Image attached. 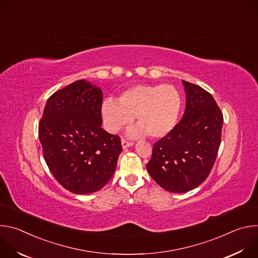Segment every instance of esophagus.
Here are the masks:
<instances>
[{
	"label": "esophagus",
	"mask_w": 258,
	"mask_h": 258,
	"mask_svg": "<svg viewBox=\"0 0 258 258\" xmlns=\"http://www.w3.org/2000/svg\"><path fill=\"white\" fill-rule=\"evenodd\" d=\"M121 145H122L123 149H124V148H127V147L133 146V145H134V142H132V141H127L126 139H121Z\"/></svg>",
	"instance_id": "1"
}]
</instances>
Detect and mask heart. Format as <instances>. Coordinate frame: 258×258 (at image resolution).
<instances>
[{"mask_svg":"<svg viewBox=\"0 0 258 258\" xmlns=\"http://www.w3.org/2000/svg\"><path fill=\"white\" fill-rule=\"evenodd\" d=\"M117 100L107 99L102 105L107 131L117 133L137 116L140 126L132 134H147L153 139L163 138L175 127L182 107L181 95L171 85L135 86L122 92Z\"/></svg>","mask_w":258,"mask_h":258,"instance_id":"b5f03b06","label":"heart"}]
</instances>
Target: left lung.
Segmentation results:
<instances>
[{"mask_svg": "<svg viewBox=\"0 0 258 258\" xmlns=\"http://www.w3.org/2000/svg\"><path fill=\"white\" fill-rule=\"evenodd\" d=\"M187 103L175 127L154 143L147 163L151 177L166 191L185 193L209 175L216 159L224 116L214 98L201 87L182 81Z\"/></svg>", "mask_w": 258, "mask_h": 258, "instance_id": "left-lung-1", "label": "left lung"}]
</instances>
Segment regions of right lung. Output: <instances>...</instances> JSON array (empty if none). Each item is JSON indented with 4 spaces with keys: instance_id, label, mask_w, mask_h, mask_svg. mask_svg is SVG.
<instances>
[{
    "instance_id": "right-lung-1",
    "label": "right lung",
    "mask_w": 258,
    "mask_h": 258,
    "mask_svg": "<svg viewBox=\"0 0 258 258\" xmlns=\"http://www.w3.org/2000/svg\"><path fill=\"white\" fill-rule=\"evenodd\" d=\"M101 89L84 80L55 92L39 123L45 161L54 177L75 194L102 189L122 151L120 138L102 128Z\"/></svg>"
}]
</instances>
